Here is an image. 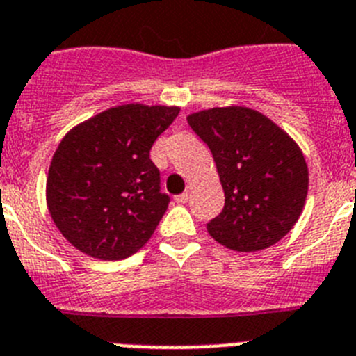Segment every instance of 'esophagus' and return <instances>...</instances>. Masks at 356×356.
<instances>
[{"mask_svg":"<svg viewBox=\"0 0 356 356\" xmlns=\"http://www.w3.org/2000/svg\"><path fill=\"white\" fill-rule=\"evenodd\" d=\"M188 197H191V194L184 193V194H178V196L175 197V201H176V203H187Z\"/></svg>","mask_w":356,"mask_h":356,"instance_id":"esophagus-1","label":"esophagus"}]
</instances>
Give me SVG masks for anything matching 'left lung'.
<instances>
[{
	"mask_svg": "<svg viewBox=\"0 0 356 356\" xmlns=\"http://www.w3.org/2000/svg\"><path fill=\"white\" fill-rule=\"evenodd\" d=\"M188 127L210 147L225 191L221 213L207 222L219 244L242 253L266 250L292 229L308 193L298 144L257 110L196 112Z\"/></svg>",
	"mask_w": 356,
	"mask_h": 356,
	"instance_id": "obj_1",
	"label": "left lung"
}]
</instances>
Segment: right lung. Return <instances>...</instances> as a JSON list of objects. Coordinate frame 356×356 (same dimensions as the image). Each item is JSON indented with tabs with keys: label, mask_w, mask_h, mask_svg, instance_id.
<instances>
[{
	"label": "right lung",
	"mask_w": 356,
	"mask_h": 356,
	"mask_svg": "<svg viewBox=\"0 0 356 356\" xmlns=\"http://www.w3.org/2000/svg\"><path fill=\"white\" fill-rule=\"evenodd\" d=\"M178 106L122 105L81 122L53 155L46 197L56 228L81 253L128 259L149 241L171 197L149 151Z\"/></svg>",
	"instance_id": "obj_1"
}]
</instances>
